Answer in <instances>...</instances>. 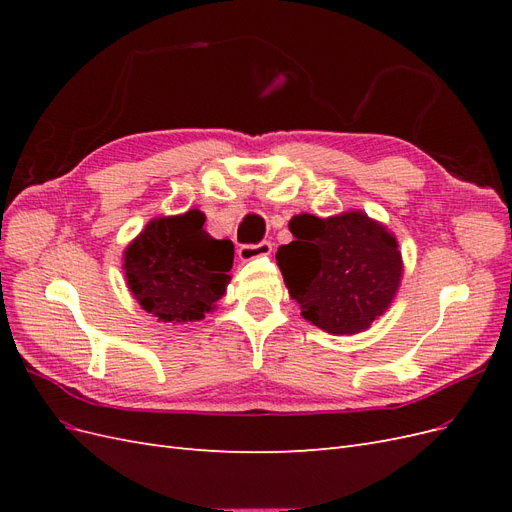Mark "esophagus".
Segmentation results:
<instances>
[{
	"mask_svg": "<svg viewBox=\"0 0 512 512\" xmlns=\"http://www.w3.org/2000/svg\"><path fill=\"white\" fill-rule=\"evenodd\" d=\"M273 250L271 241H260V243H245L239 247V258L241 260H254L260 256H269Z\"/></svg>",
	"mask_w": 512,
	"mask_h": 512,
	"instance_id": "esophagus-1",
	"label": "esophagus"
}]
</instances>
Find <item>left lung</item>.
Wrapping results in <instances>:
<instances>
[{"instance_id": "left-lung-1", "label": "left lung", "mask_w": 512, "mask_h": 512, "mask_svg": "<svg viewBox=\"0 0 512 512\" xmlns=\"http://www.w3.org/2000/svg\"><path fill=\"white\" fill-rule=\"evenodd\" d=\"M288 226L294 241L275 258L303 318L335 335L369 329L401 280L395 237L359 211L335 218L301 213Z\"/></svg>"}]
</instances>
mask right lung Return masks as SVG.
<instances>
[{
  "instance_id": "right-lung-1",
  "label": "right lung",
  "mask_w": 512,
  "mask_h": 512,
  "mask_svg": "<svg viewBox=\"0 0 512 512\" xmlns=\"http://www.w3.org/2000/svg\"><path fill=\"white\" fill-rule=\"evenodd\" d=\"M203 224L198 209L151 220L123 254L130 290L158 320L205 318L226 292L235 245L213 239Z\"/></svg>"
}]
</instances>
